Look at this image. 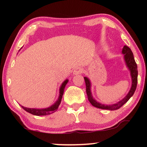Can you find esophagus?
Here are the masks:
<instances>
[{
  "label": "esophagus",
  "mask_w": 147,
  "mask_h": 147,
  "mask_svg": "<svg viewBox=\"0 0 147 147\" xmlns=\"http://www.w3.org/2000/svg\"><path fill=\"white\" fill-rule=\"evenodd\" d=\"M83 71H84V70H83L82 68H81V67H76L74 70L73 74H74V75H78V74L82 73Z\"/></svg>",
  "instance_id": "34e87169"
}]
</instances>
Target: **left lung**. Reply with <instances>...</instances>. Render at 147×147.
<instances>
[{
	"instance_id": "left-lung-1",
	"label": "left lung",
	"mask_w": 147,
	"mask_h": 147,
	"mask_svg": "<svg viewBox=\"0 0 147 147\" xmlns=\"http://www.w3.org/2000/svg\"><path fill=\"white\" fill-rule=\"evenodd\" d=\"M122 54H124V59L125 61L126 65L127 67L128 70L130 71V76L131 78V86L130 91L126 94L125 97L122 99L121 100L118 102L117 103L111 104V105H107V104H101L98 102L96 101L95 99L93 97L91 93V81L88 77H84L85 82L86 85V93L88 95V100L92 105L96 107V108L102 109H108V110H116L123 106L124 104L126 103L128 100L130 99L135 92L137 87V84H138V66L134 59V54L131 52V49L127 46H124L123 50H122Z\"/></svg>"
}]
</instances>
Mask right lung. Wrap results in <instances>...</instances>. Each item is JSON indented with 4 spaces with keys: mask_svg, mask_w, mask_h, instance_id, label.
Segmentation results:
<instances>
[{
    "mask_svg": "<svg viewBox=\"0 0 147 147\" xmlns=\"http://www.w3.org/2000/svg\"><path fill=\"white\" fill-rule=\"evenodd\" d=\"M69 82V80L67 79L63 82V83L61 84V85L59 88V96L58 98V100H57L55 102H54L53 105L51 106L48 107V108H26V107H24L23 106L20 105L21 106V108L24 109V110L27 112L32 114V115H37V116H42V115H50V114L53 113L57 111V109L58 108V106L61 103L62 96H63V94L64 93V89L65 88V86Z\"/></svg>",
    "mask_w": 147,
    "mask_h": 147,
    "instance_id": "right-lung-1",
    "label": "right lung"
}]
</instances>
